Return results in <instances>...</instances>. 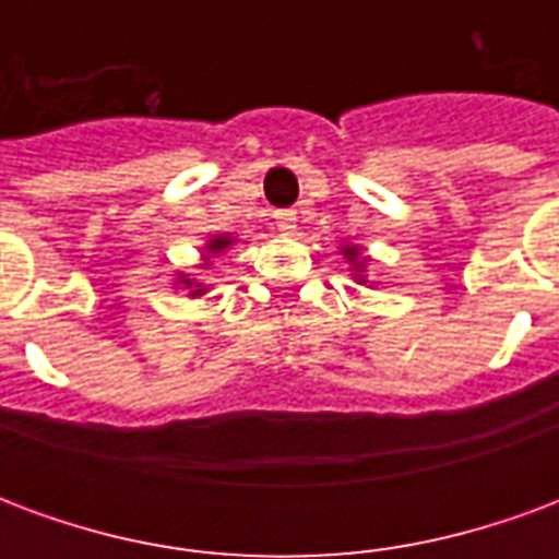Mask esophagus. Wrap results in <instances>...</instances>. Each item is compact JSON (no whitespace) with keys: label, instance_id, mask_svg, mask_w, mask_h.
<instances>
[{"label":"esophagus","instance_id":"1","mask_svg":"<svg viewBox=\"0 0 559 559\" xmlns=\"http://www.w3.org/2000/svg\"><path fill=\"white\" fill-rule=\"evenodd\" d=\"M275 224H278L281 233H293L296 230V212L293 209H278L275 212Z\"/></svg>","mask_w":559,"mask_h":559}]
</instances>
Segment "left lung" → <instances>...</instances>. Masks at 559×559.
Here are the masks:
<instances>
[{"label":"left lung","mask_w":559,"mask_h":559,"mask_svg":"<svg viewBox=\"0 0 559 559\" xmlns=\"http://www.w3.org/2000/svg\"><path fill=\"white\" fill-rule=\"evenodd\" d=\"M347 254H350V257H356V248H347Z\"/></svg>","instance_id":"8db88e82"}]
</instances>
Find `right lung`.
Listing matches in <instances>:
<instances>
[{"instance_id":"1","label":"right lung","mask_w":559,"mask_h":559,"mask_svg":"<svg viewBox=\"0 0 559 559\" xmlns=\"http://www.w3.org/2000/svg\"><path fill=\"white\" fill-rule=\"evenodd\" d=\"M224 245H227V239H215V242H212V248H224ZM185 284H188V281H185ZM194 293H200V290H194Z\"/></svg>"}]
</instances>
